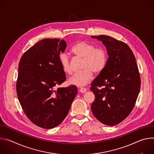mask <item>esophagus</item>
I'll list each match as a JSON object with an SVG mask.
<instances>
[{"instance_id":"obj_1","label":"esophagus","mask_w":154,"mask_h":154,"mask_svg":"<svg viewBox=\"0 0 154 154\" xmlns=\"http://www.w3.org/2000/svg\"><path fill=\"white\" fill-rule=\"evenodd\" d=\"M79 91H80V92L81 93H85L86 92L87 90L85 88H81L80 89Z\"/></svg>"}]
</instances>
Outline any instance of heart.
I'll return each mask as SVG.
<instances>
[{"mask_svg": "<svg viewBox=\"0 0 154 154\" xmlns=\"http://www.w3.org/2000/svg\"><path fill=\"white\" fill-rule=\"evenodd\" d=\"M71 52L76 57L82 58V68L83 70L74 74L68 80L71 85L83 86L90 82L93 72L101 73L105 69L108 56L106 51L102 48H95L94 45L84 41H79L72 46ZM59 61L63 71L70 74L72 72L69 57L61 54Z\"/></svg>", "mask_w": 154, "mask_h": 154, "instance_id": "1", "label": "heart"}]
</instances>
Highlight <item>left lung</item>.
Segmentation results:
<instances>
[{
	"label": "left lung",
	"mask_w": 154,
	"mask_h": 154,
	"mask_svg": "<svg viewBox=\"0 0 154 154\" xmlns=\"http://www.w3.org/2000/svg\"><path fill=\"white\" fill-rule=\"evenodd\" d=\"M91 38L102 41L108 55L105 69L91 84L95 95L91 111L100 122L113 126L124 121L135 106L141 86L138 66L127 44L106 35Z\"/></svg>",
	"instance_id": "left-lung-1"
}]
</instances>
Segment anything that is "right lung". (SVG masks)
<instances>
[{"instance_id": "right-lung-1", "label": "right lung", "mask_w": 154, "mask_h": 154, "mask_svg": "<svg viewBox=\"0 0 154 154\" xmlns=\"http://www.w3.org/2000/svg\"><path fill=\"white\" fill-rule=\"evenodd\" d=\"M66 42L58 39H44L22 56L18 68L16 92L27 117L43 128H52L66 117L77 88H58L66 80L59 61Z\"/></svg>"}]
</instances>
